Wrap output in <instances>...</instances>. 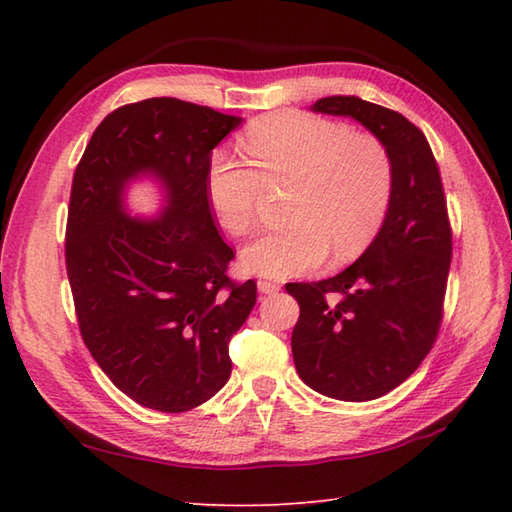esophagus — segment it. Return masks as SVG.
<instances>
[{"label":"esophagus","mask_w":512,"mask_h":512,"mask_svg":"<svg viewBox=\"0 0 512 512\" xmlns=\"http://www.w3.org/2000/svg\"><path fill=\"white\" fill-rule=\"evenodd\" d=\"M257 288H259V292H264V295H275V292L281 290L277 281H270V279H259Z\"/></svg>","instance_id":"1"}]
</instances>
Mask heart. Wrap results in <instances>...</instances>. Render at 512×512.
<instances>
[{
	"instance_id": "obj_1",
	"label": "heart",
	"mask_w": 512,
	"mask_h": 512,
	"mask_svg": "<svg viewBox=\"0 0 512 512\" xmlns=\"http://www.w3.org/2000/svg\"><path fill=\"white\" fill-rule=\"evenodd\" d=\"M244 149L255 169L215 151L204 189L215 220L246 235L264 187H288L284 228L257 235L239 264L250 275L290 277L317 268L332 253L343 264L358 257L383 228L394 165L374 136L310 114H270L248 127Z\"/></svg>"
}]
</instances>
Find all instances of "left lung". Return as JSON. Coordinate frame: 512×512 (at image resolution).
<instances>
[{
    "label": "left lung",
    "mask_w": 512,
    "mask_h": 512,
    "mask_svg": "<svg viewBox=\"0 0 512 512\" xmlns=\"http://www.w3.org/2000/svg\"><path fill=\"white\" fill-rule=\"evenodd\" d=\"M312 112L350 116L394 165L387 220L343 273L286 284L299 301L292 358L303 383L323 396L365 402L416 372L442 323L451 266V224L438 162L405 116L358 96H328Z\"/></svg>",
    "instance_id": "1"
}]
</instances>
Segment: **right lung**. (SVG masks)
I'll return each instance as SVG.
<instances>
[{
    "label": "right lung",
    "instance_id": "1",
    "mask_svg": "<svg viewBox=\"0 0 512 512\" xmlns=\"http://www.w3.org/2000/svg\"><path fill=\"white\" fill-rule=\"evenodd\" d=\"M242 118L180 99L123 105L96 127L74 171L65 268L83 343L138 405L182 413L231 376L228 341L257 301L253 279L217 231L204 178L213 147ZM156 175L168 206L154 221L124 213L126 182Z\"/></svg>",
    "mask_w": 512,
    "mask_h": 512
}]
</instances>
